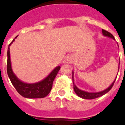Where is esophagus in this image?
Segmentation results:
<instances>
[{
  "instance_id": "obj_1",
  "label": "esophagus",
  "mask_w": 125,
  "mask_h": 125,
  "mask_svg": "<svg viewBox=\"0 0 125 125\" xmlns=\"http://www.w3.org/2000/svg\"><path fill=\"white\" fill-rule=\"evenodd\" d=\"M74 62V56L73 54H69L65 58L64 63H73Z\"/></svg>"
}]
</instances>
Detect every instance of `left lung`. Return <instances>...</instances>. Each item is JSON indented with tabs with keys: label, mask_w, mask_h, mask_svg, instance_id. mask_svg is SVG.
Masks as SVG:
<instances>
[{
	"label": "left lung",
	"mask_w": 125,
	"mask_h": 125,
	"mask_svg": "<svg viewBox=\"0 0 125 125\" xmlns=\"http://www.w3.org/2000/svg\"><path fill=\"white\" fill-rule=\"evenodd\" d=\"M102 33H103V35L104 36H106V37H108V38H112L113 40H115L114 36L112 35L111 33H110L108 31H105L104 29H102ZM118 45V44H117ZM118 69H119V67ZM119 71V69H118ZM117 78V76H116ZM116 78L114 80L113 82H112V83L110 85L109 87L106 89L104 91H100V92H87V91H83V90H81L79 88L76 87V85H75V83H74V72L73 71V88H74V91L75 93L79 96L80 98H83V99H95V98H99L100 96H103L104 94H106L108 91H110V89H112V87H113L114 83V82H115V80H116Z\"/></svg>",
	"instance_id": "left-lung-1"
}]
</instances>
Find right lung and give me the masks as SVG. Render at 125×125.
<instances>
[{
    "mask_svg": "<svg viewBox=\"0 0 125 125\" xmlns=\"http://www.w3.org/2000/svg\"><path fill=\"white\" fill-rule=\"evenodd\" d=\"M17 36L13 41L10 43L8 49V63H7V73L11 83L14 86L17 91L22 96L26 98H43L49 94L52 87L53 81L56 76L58 73L60 69V66L58 65L47 75L45 78L34 83H27L21 81L17 78L13 73L11 67V62L10 58V47L11 43L17 38Z\"/></svg>",
    "mask_w": 125,
    "mask_h": 125,
    "instance_id": "add662e5",
    "label": "right lung"
}]
</instances>
